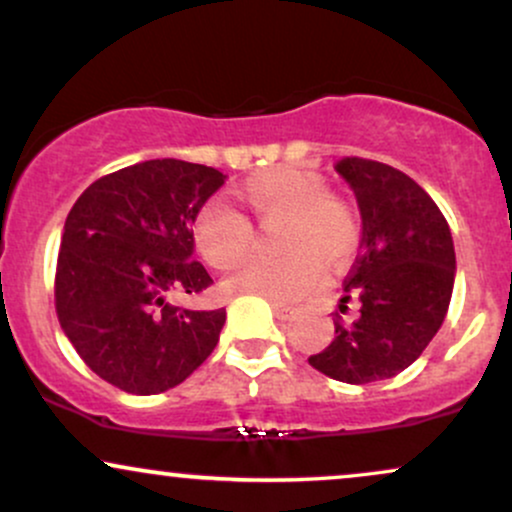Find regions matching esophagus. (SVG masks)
<instances>
[{
	"label": "esophagus",
	"instance_id": "obj_1",
	"mask_svg": "<svg viewBox=\"0 0 512 512\" xmlns=\"http://www.w3.org/2000/svg\"><path fill=\"white\" fill-rule=\"evenodd\" d=\"M272 310H274L276 320H281V322L291 320V317L296 315V310L289 308V305H281V303H272Z\"/></svg>",
	"mask_w": 512,
	"mask_h": 512
}]
</instances>
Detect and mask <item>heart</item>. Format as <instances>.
<instances>
[{
  "label": "heart",
  "mask_w": 512,
  "mask_h": 512,
  "mask_svg": "<svg viewBox=\"0 0 512 512\" xmlns=\"http://www.w3.org/2000/svg\"><path fill=\"white\" fill-rule=\"evenodd\" d=\"M236 195L260 226H286L279 236V252L286 257H252L228 276V291L272 303L301 301L320 286L322 260L339 264L356 248V211L342 197L327 195L320 175L298 168L264 170L243 182ZM195 243L211 267L231 269L250 252L252 228L236 211L207 207L197 216Z\"/></svg>",
  "instance_id": "1"
}]
</instances>
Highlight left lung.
<instances>
[{
    "mask_svg": "<svg viewBox=\"0 0 512 512\" xmlns=\"http://www.w3.org/2000/svg\"><path fill=\"white\" fill-rule=\"evenodd\" d=\"M337 173L361 211V255L344 284L351 317L337 315L327 349L308 363L349 385L378 383L409 368L436 337L455 286L450 226L424 187L402 170L368 158H342Z\"/></svg>",
    "mask_w": 512,
    "mask_h": 512,
    "instance_id": "1",
    "label": "left lung"
}]
</instances>
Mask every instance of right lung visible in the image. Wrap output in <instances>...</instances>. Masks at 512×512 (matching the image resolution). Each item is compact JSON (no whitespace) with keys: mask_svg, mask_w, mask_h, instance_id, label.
<instances>
[{"mask_svg":"<svg viewBox=\"0 0 512 512\" xmlns=\"http://www.w3.org/2000/svg\"><path fill=\"white\" fill-rule=\"evenodd\" d=\"M226 182L178 158L127 166L86 187L64 221L55 308L76 354L105 383L158 395L219 344L226 310L168 303L214 281L195 260L199 209Z\"/></svg>","mask_w":512,"mask_h":512,"instance_id":"obj_1","label":"right lung"}]
</instances>
